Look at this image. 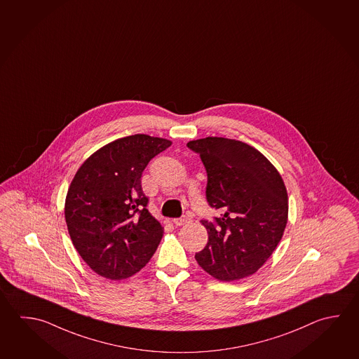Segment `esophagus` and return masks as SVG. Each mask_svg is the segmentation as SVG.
I'll list each match as a JSON object with an SVG mask.
<instances>
[{"instance_id": "obj_1", "label": "esophagus", "mask_w": 359, "mask_h": 359, "mask_svg": "<svg viewBox=\"0 0 359 359\" xmlns=\"http://www.w3.org/2000/svg\"><path fill=\"white\" fill-rule=\"evenodd\" d=\"M189 222V217H180V219H175V220H173V224H175L176 226H182V225L187 224Z\"/></svg>"}]
</instances>
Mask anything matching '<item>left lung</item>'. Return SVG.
I'll list each match as a JSON object with an SVG mask.
<instances>
[{"label": "left lung", "instance_id": "8db88e82", "mask_svg": "<svg viewBox=\"0 0 359 359\" xmlns=\"http://www.w3.org/2000/svg\"><path fill=\"white\" fill-rule=\"evenodd\" d=\"M187 147L200 154L208 203L220 211L215 222L201 220L209 241L196 261L216 280L249 277L268 261L286 229L288 196L280 172L241 140L208 137Z\"/></svg>", "mask_w": 359, "mask_h": 359}]
</instances>
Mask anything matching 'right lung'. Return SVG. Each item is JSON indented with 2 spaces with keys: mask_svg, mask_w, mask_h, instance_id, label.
Listing matches in <instances>:
<instances>
[{
  "mask_svg": "<svg viewBox=\"0 0 359 359\" xmlns=\"http://www.w3.org/2000/svg\"><path fill=\"white\" fill-rule=\"evenodd\" d=\"M172 145L164 137H120L88 156L65 196V217L73 245L95 273L121 280L150 261L163 236L147 209L144 168Z\"/></svg>",
  "mask_w": 359,
  "mask_h": 359,
  "instance_id": "1",
  "label": "right lung"
}]
</instances>
